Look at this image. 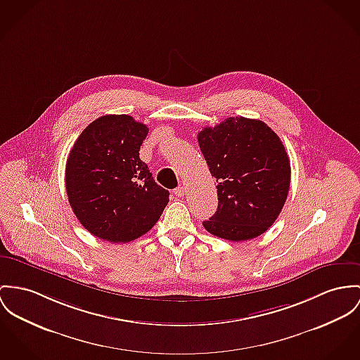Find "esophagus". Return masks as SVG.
I'll return each instance as SVG.
<instances>
[{
  "label": "esophagus",
  "mask_w": 360,
  "mask_h": 360,
  "mask_svg": "<svg viewBox=\"0 0 360 360\" xmlns=\"http://www.w3.org/2000/svg\"><path fill=\"white\" fill-rule=\"evenodd\" d=\"M174 193H175V195H178V197H182V195L185 194V188H184V186L176 188V189L174 191Z\"/></svg>",
  "instance_id": "obj_1"
}]
</instances>
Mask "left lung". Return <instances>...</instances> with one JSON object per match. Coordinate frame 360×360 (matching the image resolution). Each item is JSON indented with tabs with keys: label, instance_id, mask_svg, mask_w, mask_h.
<instances>
[{
	"label": "left lung",
	"instance_id": "1",
	"mask_svg": "<svg viewBox=\"0 0 360 360\" xmlns=\"http://www.w3.org/2000/svg\"><path fill=\"white\" fill-rule=\"evenodd\" d=\"M217 179L218 210L202 226L229 241L263 234L286 201L290 163L277 134L262 120L227 117L197 134Z\"/></svg>",
	"mask_w": 360,
	"mask_h": 360
}]
</instances>
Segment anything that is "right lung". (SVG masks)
I'll return each instance as SVG.
<instances>
[{"instance_id":"right-lung-1","label":"right lung","mask_w":360,"mask_h":360,"mask_svg":"<svg viewBox=\"0 0 360 360\" xmlns=\"http://www.w3.org/2000/svg\"><path fill=\"white\" fill-rule=\"evenodd\" d=\"M149 129L129 115H105L75 141L65 166L70 205L83 227L110 243H129L149 231L168 204L139 159Z\"/></svg>"}]
</instances>
